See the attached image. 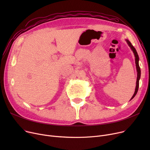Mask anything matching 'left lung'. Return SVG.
Instances as JSON below:
<instances>
[{"label": "left lung", "instance_id": "1", "mask_svg": "<svg viewBox=\"0 0 150 150\" xmlns=\"http://www.w3.org/2000/svg\"><path fill=\"white\" fill-rule=\"evenodd\" d=\"M126 41L128 43V45L129 46V47L131 48V49L132 50V51L134 53V54L135 56V61H136V69H137V81H136V89H135V92L134 93V95L132 96V97H131V100H132L134 97L136 96V95L137 93L138 89H139V80L140 78V68L139 67V56H138V54L136 50V49L134 47H133V45L131 44V43L129 42V40L128 39H126Z\"/></svg>", "mask_w": 150, "mask_h": 150}]
</instances>
